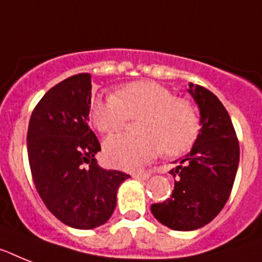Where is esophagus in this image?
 Here are the masks:
<instances>
[{
    "label": "esophagus",
    "mask_w": 262,
    "mask_h": 262,
    "mask_svg": "<svg viewBox=\"0 0 262 262\" xmlns=\"http://www.w3.org/2000/svg\"><path fill=\"white\" fill-rule=\"evenodd\" d=\"M149 173H148V172H145V173H133V178H135V179H138V180H145V179H148V178H149Z\"/></svg>",
    "instance_id": "1"
}]
</instances>
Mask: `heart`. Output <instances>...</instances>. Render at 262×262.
<instances>
[{
    "instance_id": "obj_1",
    "label": "heart",
    "mask_w": 262,
    "mask_h": 262,
    "mask_svg": "<svg viewBox=\"0 0 262 262\" xmlns=\"http://www.w3.org/2000/svg\"><path fill=\"white\" fill-rule=\"evenodd\" d=\"M90 114L103 135L117 133L130 120L141 118L137 125L140 136H114L103 146L110 164L127 171L140 169L161 152L169 157L188 152L201 130L192 103L153 80L127 83L116 94L94 98Z\"/></svg>"
}]
</instances>
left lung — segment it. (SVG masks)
Wrapping results in <instances>:
<instances>
[{
    "label": "left lung",
    "instance_id": "obj_1",
    "mask_svg": "<svg viewBox=\"0 0 262 262\" xmlns=\"http://www.w3.org/2000/svg\"><path fill=\"white\" fill-rule=\"evenodd\" d=\"M190 93L201 110V132L191 152L172 168L171 198L150 211L172 230H195L211 222L226 205L239 161V144L230 116L215 94L199 84Z\"/></svg>",
    "mask_w": 262,
    "mask_h": 262
}]
</instances>
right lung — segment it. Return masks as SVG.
I'll return each instance as SVG.
<instances>
[{"instance_id": "add662e5", "label": "right lung", "mask_w": 262, "mask_h": 262, "mask_svg": "<svg viewBox=\"0 0 262 262\" xmlns=\"http://www.w3.org/2000/svg\"><path fill=\"white\" fill-rule=\"evenodd\" d=\"M91 75H72L47 91L28 126V160L41 201L57 220L75 229L107 222L117 190L130 178L98 165L101 150L89 126Z\"/></svg>"}]
</instances>
